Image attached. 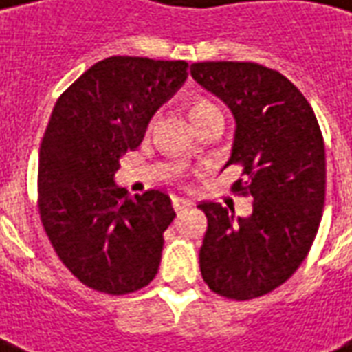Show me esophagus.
Segmentation results:
<instances>
[{
    "label": "esophagus",
    "mask_w": 352,
    "mask_h": 352,
    "mask_svg": "<svg viewBox=\"0 0 352 352\" xmlns=\"http://www.w3.org/2000/svg\"><path fill=\"white\" fill-rule=\"evenodd\" d=\"M171 205H173L175 212H181V210L188 209L190 205H192V201H190V199H184V197H173Z\"/></svg>",
    "instance_id": "34e87169"
}]
</instances>
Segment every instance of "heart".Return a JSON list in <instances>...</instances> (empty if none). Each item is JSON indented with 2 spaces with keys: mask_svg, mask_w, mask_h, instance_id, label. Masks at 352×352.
Masks as SVG:
<instances>
[{
  "mask_svg": "<svg viewBox=\"0 0 352 352\" xmlns=\"http://www.w3.org/2000/svg\"><path fill=\"white\" fill-rule=\"evenodd\" d=\"M220 108L214 106L212 102H207V100H196V102L192 104V119L196 121L197 117L203 116H209V113H218ZM222 113V111H220Z\"/></svg>",
  "mask_w": 352,
  "mask_h": 352,
  "instance_id": "heart-1",
  "label": "heart"
}]
</instances>
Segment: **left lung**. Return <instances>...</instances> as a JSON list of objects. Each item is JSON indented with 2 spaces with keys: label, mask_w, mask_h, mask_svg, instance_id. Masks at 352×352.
<instances>
[{
  "label": "left lung",
  "mask_w": 352,
  "mask_h": 352,
  "mask_svg": "<svg viewBox=\"0 0 352 352\" xmlns=\"http://www.w3.org/2000/svg\"><path fill=\"white\" fill-rule=\"evenodd\" d=\"M190 74L235 119L231 156L254 199L248 216L201 201L207 233L199 250L203 280L235 300L267 295L291 278L314 244L327 188L324 143L311 106L278 70L257 63H194Z\"/></svg>",
  "instance_id": "left-lung-1"
}]
</instances>
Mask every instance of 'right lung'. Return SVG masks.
<instances>
[{
  "instance_id": "right-lung-1",
  "label": "right lung",
  "mask_w": 352,
  "mask_h": 352,
  "mask_svg": "<svg viewBox=\"0 0 352 352\" xmlns=\"http://www.w3.org/2000/svg\"><path fill=\"white\" fill-rule=\"evenodd\" d=\"M186 69V61L108 57L54 106L38 155L41 220L65 267L95 291L132 293L158 272L171 199L160 190L130 196L116 173Z\"/></svg>"
}]
</instances>
